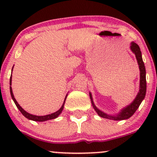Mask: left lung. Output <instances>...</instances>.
<instances>
[{
    "mask_svg": "<svg viewBox=\"0 0 157 157\" xmlns=\"http://www.w3.org/2000/svg\"><path fill=\"white\" fill-rule=\"evenodd\" d=\"M131 49L136 55V58L137 60V63L139 64V68H140V91H139L137 96L136 97L135 100L133 101L131 105H128L127 107H125V109H123L121 111V112L118 113L116 116H111V115H108L106 113H103L102 111L99 110L96 106L94 105V102L92 101V97L91 94H90V98L91 100V102H92V105L94 109H95V111H97V113H98V115L100 117H101L102 118H106L109 119V120H126V119H128L131 117L133 114L135 113V111L137 110L139 106L140 105L141 102L143 99L145 97V93H146V77H145V64H144L143 60H142V53L140 51V48L139 47V46L135 43L132 42L131 43Z\"/></svg>",
    "mask_w": 157,
    "mask_h": 157,
    "instance_id": "1",
    "label": "left lung"
}]
</instances>
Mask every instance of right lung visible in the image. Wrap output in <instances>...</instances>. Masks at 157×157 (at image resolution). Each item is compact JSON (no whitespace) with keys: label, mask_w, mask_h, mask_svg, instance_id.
Masks as SVG:
<instances>
[{"label":"right lung","mask_w":157,"mask_h":157,"mask_svg":"<svg viewBox=\"0 0 157 157\" xmlns=\"http://www.w3.org/2000/svg\"><path fill=\"white\" fill-rule=\"evenodd\" d=\"M10 86H12V76L10 77ZM10 94H11V96H12V100H13V101L15 102L16 106H17V109L20 110V111L22 113V114L23 115V116L26 117L27 119H29V120H33V121H37V122H44V121H46V120H53V119L57 118V117H58L59 115L60 114V113L62 112L63 109L65 101H66V98H65L64 102H63V105L61 106L60 109H59L57 111H56V112L53 113H51V114L46 115V116H36V115H32V114H30V113H27L26 111H24V110H23L22 108L20 106L19 104L17 103V102L16 101L15 97H14L13 93H12V87H11V86H10Z\"/></svg>","instance_id":"add662e5"}]
</instances>
